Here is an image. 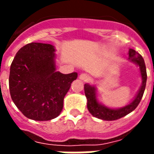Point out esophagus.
Instances as JSON below:
<instances>
[{"mask_svg":"<svg viewBox=\"0 0 154 154\" xmlns=\"http://www.w3.org/2000/svg\"><path fill=\"white\" fill-rule=\"evenodd\" d=\"M79 79H80L81 81H82V82H88V81H90V79H91V77H90V76H89L88 74L82 73L80 76H79Z\"/></svg>","mask_w":154,"mask_h":154,"instance_id":"1","label":"esophagus"}]
</instances>
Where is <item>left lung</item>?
Returning a JSON list of instances; mask_svg holds the SVG:
<instances>
[{
    "instance_id": "obj_1",
    "label": "left lung",
    "mask_w": 154,
    "mask_h": 154,
    "mask_svg": "<svg viewBox=\"0 0 154 154\" xmlns=\"http://www.w3.org/2000/svg\"><path fill=\"white\" fill-rule=\"evenodd\" d=\"M128 55H129L128 60H130V62L135 63L140 69V77L142 79L140 87L135 94V97L133 98V100L129 103H127L126 105L122 108H110V107L104 105L102 102L100 101L98 98L99 94H98L96 86L94 85H90L88 83L85 84L84 90H85V94L87 100V109L89 112H91L94 118L104 121L117 120L122 117H125L126 115L129 114L130 112L134 111L140 102L144 94V90H145V86H146V67H145L143 57L135 50L129 49Z\"/></svg>"
}]
</instances>
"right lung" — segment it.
Here are the masks:
<instances>
[{
	"label": "right lung",
	"instance_id": "add662e5",
	"mask_svg": "<svg viewBox=\"0 0 154 154\" xmlns=\"http://www.w3.org/2000/svg\"><path fill=\"white\" fill-rule=\"evenodd\" d=\"M55 47L32 42L17 52L10 66L9 86L11 99L25 117L35 121L57 118L63 99L77 72L56 70Z\"/></svg>",
	"mask_w": 154,
	"mask_h": 154
}]
</instances>
